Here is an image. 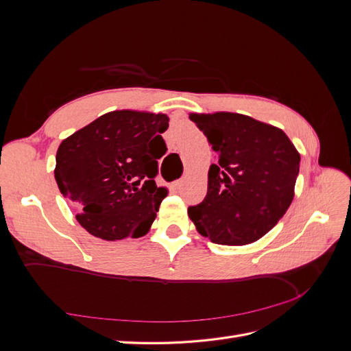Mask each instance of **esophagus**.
<instances>
[{"label":"esophagus","mask_w":351,"mask_h":351,"mask_svg":"<svg viewBox=\"0 0 351 351\" xmlns=\"http://www.w3.org/2000/svg\"><path fill=\"white\" fill-rule=\"evenodd\" d=\"M173 186H174V189H180L183 186V178H178V180H176V182L173 183Z\"/></svg>","instance_id":"obj_1"}]
</instances>
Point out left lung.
<instances>
[{"label": "left lung", "mask_w": 351, "mask_h": 351, "mask_svg": "<svg viewBox=\"0 0 351 351\" xmlns=\"http://www.w3.org/2000/svg\"><path fill=\"white\" fill-rule=\"evenodd\" d=\"M208 137L217 164L208 193L187 209L199 234L217 244L259 240L284 217L294 197L300 154L281 129L237 112L189 114Z\"/></svg>", "instance_id": "obj_1"}]
</instances>
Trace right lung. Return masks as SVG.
I'll return each mask as SVG.
<instances>
[{
    "label": "right lung",
    "mask_w": 351,
    "mask_h": 351,
    "mask_svg": "<svg viewBox=\"0 0 351 351\" xmlns=\"http://www.w3.org/2000/svg\"><path fill=\"white\" fill-rule=\"evenodd\" d=\"M168 115L115 110L61 142L56 180L92 236L117 241L151 230L167 187H158V159L167 152L161 133Z\"/></svg>",
    "instance_id": "right-lung-1"
}]
</instances>
